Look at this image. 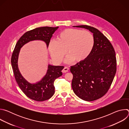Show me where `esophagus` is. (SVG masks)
Wrapping results in <instances>:
<instances>
[{"mask_svg":"<svg viewBox=\"0 0 129 129\" xmlns=\"http://www.w3.org/2000/svg\"><path fill=\"white\" fill-rule=\"evenodd\" d=\"M68 70H69V68L67 67H65L63 70H62V72L63 73H65V72H67L68 71Z\"/></svg>","mask_w":129,"mask_h":129,"instance_id":"esophagus-1","label":"esophagus"}]
</instances>
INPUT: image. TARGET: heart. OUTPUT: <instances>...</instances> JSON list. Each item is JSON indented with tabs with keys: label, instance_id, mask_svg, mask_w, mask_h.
<instances>
[{
	"label": "heart",
	"instance_id": "heart-1",
	"mask_svg": "<svg viewBox=\"0 0 129 129\" xmlns=\"http://www.w3.org/2000/svg\"><path fill=\"white\" fill-rule=\"evenodd\" d=\"M94 45V38L91 33L76 28H67L62 31L58 40L52 39L49 44L50 56L56 63H60L67 53L69 56L65 61L70 63L74 60L81 62L90 54Z\"/></svg>",
	"mask_w": 129,
	"mask_h": 129
}]
</instances>
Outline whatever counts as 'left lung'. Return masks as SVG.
Segmentation results:
<instances>
[{"label":"left lung","mask_w":129,"mask_h":129,"mask_svg":"<svg viewBox=\"0 0 129 129\" xmlns=\"http://www.w3.org/2000/svg\"><path fill=\"white\" fill-rule=\"evenodd\" d=\"M75 27L93 33L94 45L86 59L70 67L72 88L82 100L95 101L106 94L113 81L116 72L115 52L109 40L98 29L86 25Z\"/></svg>","instance_id":"obj_1"}]
</instances>
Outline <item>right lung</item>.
Returning a JSON list of instances; mask_svg holds the SVG:
<instances>
[{"mask_svg":"<svg viewBox=\"0 0 129 129\" xmlns=\"http://www.w3.org/2000/svg\"><path fill=\"white\" fill-rule=\"evenodd\" d=\"M44 26L36 28L26 32L17 42L11 57V64L17 83L23 92L28 98L42 102L51 98L54 93V80L62 75L63 66L48 65L45 77L39 82L32 84L27 82L21 76L18 67V59L20 48L27 42L40 40L44 41L48 47L52 34L58 28Z\"/></svg>","mask_w":129,"mask_h":129,"instance_id":"right-lung-1","label":"right lung"}]
</instances>
